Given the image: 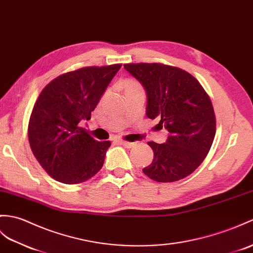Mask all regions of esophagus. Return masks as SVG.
<instances>
[{"label":"esophagus","mask_w":253,"mask_h":253,"mask_svg":"<svg viewBox=\"0 0 253 253\" xmlns=\"http://www.w3.org/2000/svg\"><path fill=\"white\" fill-rule=\"evenodd\" d=\"M117 142H119V143L122 144V145L126 146V148H129V149L133 148V146L136 145L133 142H128V141H125V140H117Z\"/></svg>","instance_id":"1"}]
</instances>
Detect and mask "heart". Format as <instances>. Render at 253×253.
<instances>
[{"mask_svg":"<svg viewBox=\"0 0 253 253\" xmlns=\"http://www.w3.org/2000/svg\"><path fill=\"white\" fill-rule=\"evenodd\" d=\"M123 88H124L125 93L130 92L133 90H138V89H142V86H141L137 81L134 80H125L123 82Z\"/></svg>","mask_w":253,"mask_h":253,"instance_id":"b5f03b06","label":"heart"}]
</instances>
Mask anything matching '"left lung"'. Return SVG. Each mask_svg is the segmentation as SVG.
Here are the masks:
<instances>
[{
	"label": "left lung",
	"instance_id": "8db88e82",
	"mask_svg": "<svg viewBox=\"0 0 253 253\" xmlns=\"http://www.w3.org/2000/svg\"><path fill=\"white\" fill-rule=\"evenodd\" d=\"M148 96L146 116L169 131L166 143L151 141L154 157L144 174L157 182L190 175L206 158L215 134V115L206 90L192 74L163 63H125Z\"/></svg>",
	"mask_w": 253,
	"mask_h": 253
}]
</instances>
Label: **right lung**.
Masks as SVG:
<instances>
[{
	"instance_id": "1",
	"label": "right lung",
	"mask_w": 253,
	"mask_h": 253,
	"mask_svg": "<svg viewBox=\"0 0 253 253\" xmlns=\"http://www.w3.org/2000/svg\"><path fill=\"white\" fill-rule=\"evenodd\" d=\"M122 64L85 67L47 84L34 103L28 125L33 155L52 179L78 184L101 169L110 141H97L82 120L90 115Z\"/></svg>"
}]
</instances>
